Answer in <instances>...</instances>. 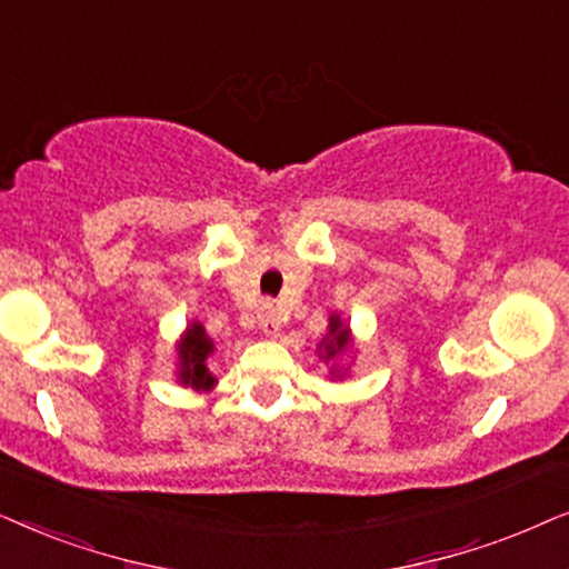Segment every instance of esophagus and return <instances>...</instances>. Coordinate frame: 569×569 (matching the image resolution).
<instances>
[{
  "label": "esophagus",
  "mask_w": 569,
  "mask_h": 569,
  "mask_svg": "<svg viewBox=\"0 0 569 569\" xmlns=\"http://www.w3.org/2000/svg\"><path fill=\"white\" fill-rule=\"evenodd\" d=\"M257 322H260V330L268 338H276L280 332V307L276 301H262L260 312H257Z\"/></svg>",
  "instance_id": "1"
}]
</instances>
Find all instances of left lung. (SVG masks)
Segmentation results:
<instances>
[{
	"instance_id": "left-lung-1",
	"label": "left lung",
	"mask_w": 569,
	"mask_h": 569,
	"mask_svg": "<svg viewBox=\"0 0 569 569\" xmlns=\"http://www.w3.org/2000/svg\"><path fill=\"white\" fill-rule=\"evenodd\" d=\"M348 346H351V330H348V325H343V320H340V315H332L328 325V336H325L320 343L322 359L336 361ZM330 375L340 377V369H330Z\"/></svg>"
}]
</instances>
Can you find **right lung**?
<instances>
[{"label": "right lung", "mask_w": 569, "mask_h": 569, "mask_svg": "<svg viewBox=\"0 0 569 569\" xmlns=\"http://www.w3.org/2000/svg\"><path fill=\"white\" fill-rule=\"evenodd\" d=\"M179 382L192 390H210L216 385V377L208 369V356L216 351V343L208 338L206 328L200 322H192L179 340Z\"/></svg>", "instance_id": "1"}]
</instances>
